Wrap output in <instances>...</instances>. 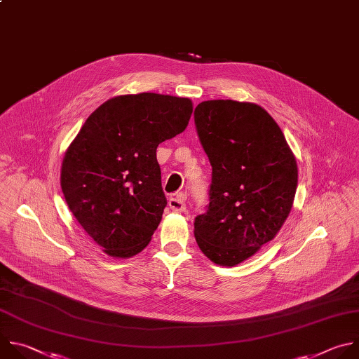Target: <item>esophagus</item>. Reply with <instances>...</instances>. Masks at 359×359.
Wrapping results in <instances>:
<instances>
[{
    "label": "esophagus",
    "instance_id": "34e87169",
    "mask_svg": "<svg viewBox=\"0 0 359 359\" xmlns=\"http://www.w3.org/2000/svg\"><path fill=\"white\" fill-rule=\"evenodd\" d=\"M168 205L172 210H177V212H182L185 210L187 208V195L184 192H178V194H174L170 201H168Z\"/></svg>",
    "mask_w": 359,
    "mask_h": 359
}]
</instances>
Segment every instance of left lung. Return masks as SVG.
Returning <instances> with one entry per match:
<instances>
[{
    "label": "left lung",
    "instance_id": "1",
    "mask_svg": "<svg viewBox=\"0 0 359 359\" xmlns=\"http://www.w3.org/2000/svg\"><path fill=\"white\" fill-rule=\"evenodd\" d=\"M212 165L206 212L194 222L202 253L236 266L270 242L287 219L297 189V163L283 131L260 106L208 100L194 111Z\"/></svg>",
    "mask_w": 359,
    "mask_h": 359
}]
</instances>
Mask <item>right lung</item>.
<instances>
[{
    "label": "right lung",
    "mask_w": 359,
    "mask_h": 359,
    "mask_svg": "<svg viewBox=\"0 0 359 359\" xmlns=\"http://www.w3.org/2000/svg\"><path fill=\"white\" fill-rule=\"evenodd\" d=\"M191 114L187 97L117 96L88 117L66 150V203L109 256L131 257L151 241L167 206L157 147L182 133Z\"/></svg>",
    "instance_id": "add662e5"
}]
</instances>
